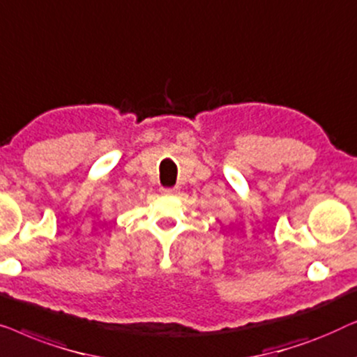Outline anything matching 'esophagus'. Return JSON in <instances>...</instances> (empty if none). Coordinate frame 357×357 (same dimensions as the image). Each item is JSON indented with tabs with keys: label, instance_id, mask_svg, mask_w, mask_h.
<instances>
[{
	"label": "esophagus",
	"instance_id": "esophagus-1",
	"mask_svg": "<svg viewBox=\"0 0 357 357\" xmlns=\"http://www.w3.org/2000/svg\"><path fill=\"white\" fill-rule=\"evenodd\" d=\"M160 192H162L163 195H173L174 192H176V188H162L160 189Z\"/></svg>",
	"mask_w": 357,
	"mask_h": 357
}]
</instances>
